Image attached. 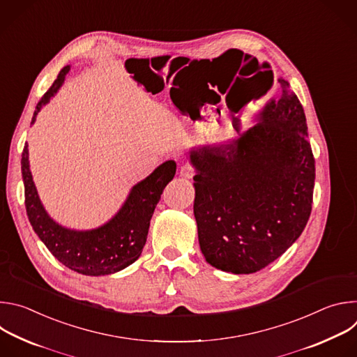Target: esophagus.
<instances>
[{
    "mask_svg": "<svg viewBox=\"0 0 357 357\" xmlns=\"http://www.w3.org/2000/svg\"><path fill=\"white\" fill-rule=\"evenodd\" d=\"M179 174H181V176H182V178H188V179H190V178L193 176V174H195V168H193L192 165H189V164H185V165H182V167H181Z\"/></svg>",
    "mask_w": 357,
    "mask_h": 357,
    "instance_id": "1",
    "label": "esophagus"
}]
</instances>
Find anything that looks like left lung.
Masks as SVG:
<instances>
[{"label": "left lung", "instance_id": "8db88e82", "mask_svg": "<svg viewBox=\"0 0 357 357\" xmlns=\"http://www.w3.org/2000/svg\"><path fill=\"white\" fill-rule=\"evenodd\" d=\"M254 124L225 144L189 151L202 254L218 270L251 274L301 236L312 209L315 160L307 119L289 83Z\"/></svg>", "mask_w": 357, "mask_h": 357}]
</instances>
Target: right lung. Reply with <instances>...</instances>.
Returning a JSON list of instances; mask_svg holds the SVG:
<instances>
[{"label":"right lung","mask_w":357,"mask_h":357,"mask_svg":"<svg viewBox=\"0 0 357 357\" xmlns=\"http://www.w3.org/2000/svg\"><path fill=\"white\" fill-rule=\"evenodd\" d=\"M69 70L70 65L65 66L54 84L43 94L36 105L31 124L35 123L38 113L49 103L50 97L62 87ZM21 165L25 208L33 231L63 266L91 277L119 273L141 256L152 213L162 190L176 172L175 161H165L131 188L123 206L107 223L91 230H75L56 223L45 211L29 169L28 144L22 151Z\"/></svg>","instance_id":"right-lung-1"}]
</instances>
